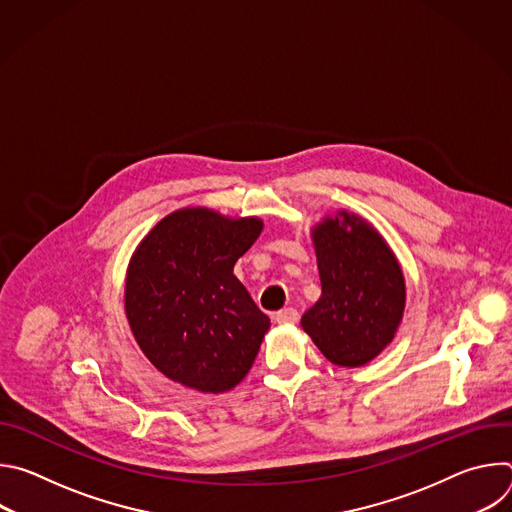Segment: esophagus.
<instances>
[{"mask_svg": "<svg viewBox=\"0 0 512 512\" xmlns=\"http://www.w3.org/2000/svg\"><path fill=\"white\" fill-rule=\"evenodd\" d=\"M300 320V312L296 308H283L275 314L277 324H296Z\"/></svg>", "mask_w": 512, "mask_h": 512, "instance_id": "1", "label": "esophagus"}]
</instances>
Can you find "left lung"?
<instances>
[{
  "instance_id": "left-lung-1",
  "label": "left lung",
  "mask_w": 512,
  "mask_h": 512,
  "mask_svg": "<svg viewBox=\"0 0 512 512\" xmlns=\"http://www.w3.org/2000/svg\"><path fill=\"white\" fill-rule=\"evenodd\" d=\"M322 298L302 328L338 367H362L395 336L405 308L401 267L381 235L340 212L314 229Z\"/></svg>"
}]
</instances>
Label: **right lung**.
Instances as JSON below:
<instances>
[{"instance_id": "add662e5", "label": "right lung", "mask_w": 512, "mask_h": 512, "mask_svg": "<svg viewBox=\"0 0 512 512\" xmlns=\"http://www.w3.org/2000/svg\"><path fill=\"white\" fill-rule=\"evenodd\" d=\"M259 218L178 210L137 247L125 283L133 336L168 379L202 393L233 389L269 330L233 267L261 235Z\"/></svg>"}]
</instances>
